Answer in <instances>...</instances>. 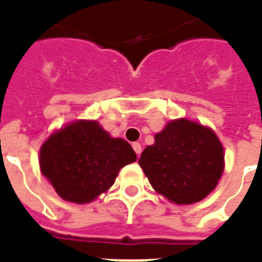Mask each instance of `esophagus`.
I'll return each instance as SVG.
<instances>
[{"instance_id": "34e87169", "label": "esophagus", "mask_w": 262, "mask_h": 262, "mask_svg": "<svg viewBox=\"0 0 262 262\" xmlns=\"http://www.w3.org/2000/svg\"><path fill=\"white\" fill-rule=\"evenodd\" d=\"M132 147H133L135 152H136V154H137V156H140V154H141V151H143V149H141V144H140V143H133V144H132Z\"/></svg>"}]
</instances>
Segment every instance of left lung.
<instances>
[{
  "instance_id": "8db88e82",
  "label": "left lung",
  "mask_w": 262,
  "mask_h": 262,
  "mask_svg": "<svg viewBox=\"0 0 262 262\" xmlns=\"http://www.w3.org/2000/svg\"><path fill=\"white\" fill-rule=\"evenodd\" d=\"M159 194L179 205L199 203L216 187L224 170L223 145L212 129L194 121H171L139 159Z\"/></svg>"
}]
</instances>
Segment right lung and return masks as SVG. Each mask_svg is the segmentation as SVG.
<instances>
[{"label": "right lung", "instance_id": "1", "mask_svg": "<svg viewBox=\"0 0 262 262\" xmlns=\"http://www.w3.org/2000/svg\"><path fill=\"white\" fill-rule=\"evenodd\" d=\"M136 159L127 141L84 119L54 132L39 152L42 174L61 199L76 204L91 203L108 190L119 170Z\"/></svg>", "mask_w": 262, "mask_h": 262}]
</instances>
